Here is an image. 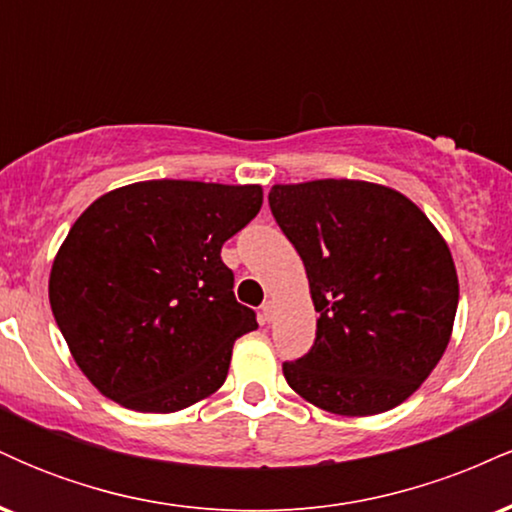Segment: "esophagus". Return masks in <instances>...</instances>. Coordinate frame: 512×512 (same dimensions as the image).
<instances>
[{"instance_id":"obj_1","label":"esophagus","mask_w":512,"mask_h":512,"mask_svg":"<svg viewBox=\"0 0 512 512\" xmlns=\"http://www.w3.org/2000/svg\"><path fill=\"white\" fill-rule=\"evenodd\" d=\"M274 313H276V303L274 301H267L262 305V322H272L274 320Z\"/></svg>"}]
</instances>
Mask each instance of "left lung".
<instances>
[{"mask_svg": "<svg viewBox=\"0 0 512 512\" xmlns=\"http://www.w3.org/2000/svg\"><path fill=\"white\" fill-rule=\"evenodd\" d=\"M269 207L320 313L313 349L284 363L286 383L339 416L399 407L452 337L460 284L445 238L409 197L378 182H279Z\"/></svg>", "mask_w": 512, "mask_h": 512, "instance_id": "8db88e82", "label": "left lung"}]
</instances>
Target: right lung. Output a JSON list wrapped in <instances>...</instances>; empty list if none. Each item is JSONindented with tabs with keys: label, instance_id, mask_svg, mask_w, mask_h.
<instances>
[{
	"label": "right lung",
	"instance_id": "right-lung-1",
	"mask_svg": "<svg viewBox=\"0 0 512 512\" xmlns=\"http://www.w3.org/2000/svg\"><path fill=\"white\" fill-rule=\"evenodd\" d=\"M262 207V185L144 180L105 192L69 228L50 308L103 397L173 414L214 395L233 344L257 330L221 248Z\"/></svg>",
	"mask_w": 512,
	"mask_h": 512
}]
</instances>
